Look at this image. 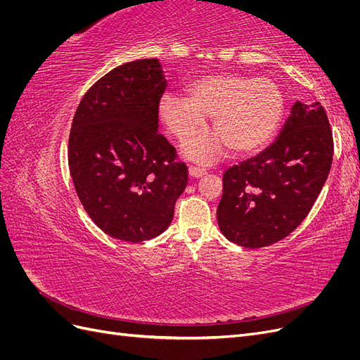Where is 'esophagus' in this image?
<instances>
[{
    "label": "esophagus",
    "instance_id": "34e87169",
    "mask_svg": "<svg viewBox=\"0 0 360 360\" xmlns=\"http://www.w3.org/2000/svg\"><path fill=\"white\" fill-rule=\"evenodd\" d=\"M205 172H207V171H205L204 168H200V167H189V176L193 177V179L202 177Z\"/></svg>",
    "mask_w": 360,
    "mask_h": 360
}]
</instances>
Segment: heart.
Here are the masks:
<instances>
[{
  "mask_svg": "<svg viewBox=\"0 0 360 360\" xmlns=\"http://www.w3.org/2000/svg\"><path fill=\"white\" fill-rule=\"evenodd\" d=\"M189 99L165 93L159 117L168 132L186 139L214 115L217 133H200L183 144L189 159L209 163L228 148L249 153L264 146L275 134L284 114V96L270 78L234 73L207 75L188 86Z\"/></svg>",
  "mask_w": 360,
  "mask_h": 360,
  "instance_id": "obj_1",
  "label": "heart"
}]
</instances>
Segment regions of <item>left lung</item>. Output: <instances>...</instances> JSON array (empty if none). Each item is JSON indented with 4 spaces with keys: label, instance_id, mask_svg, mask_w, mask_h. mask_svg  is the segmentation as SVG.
<instances>
[{
    "label": "left lung",
    "instance_id": "1",
    "mask_svg": "<svg viewBox=\"0 0 360 360\" xmlns=\"http://www.w3.org/2000/svg\"><path fill=\"white\" fill-rule=\"evenodd\" d=\"M333 136L320 102H296L279 136L259 155L228 168L217 224L249 249L274 245L308 216L329 176Z\"/></svg>",
    "mask_w": 360,
    "mask_h": 360
}]
</instances>
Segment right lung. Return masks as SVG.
I'll return each instance as SVG.
<instances>
[{
	"label": "right lung",
	"mask_w": 360,
	"mask_h": 360,
	"mask_svg": "<svg viewBox=\"0 0 360 360\" xmlns=\"http://www.w3.org/2000/svg\"><path fill=\"white\" fill-rule=\"evenodd\" d=\"M167 89L160 63H124L91 85L75 112L69 169L75 191L103 233L130 243L169 226L188 167L158 132Z\"/></svg>",
	"instance_id": "1"
}]
</instances>
